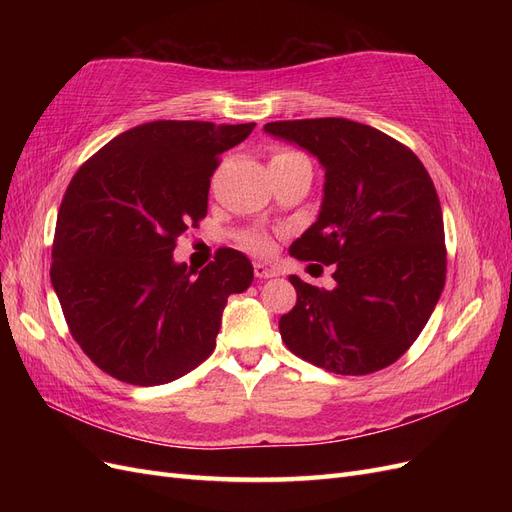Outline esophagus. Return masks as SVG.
Instances as JSON below:
<instances>
[{
	"mask_svg": "<svg viewBox=\"0 0 512 512\" xmlns=\"http://www.w3.org/2000/svg\"><path fill=\"white\" fill-rule=\"evenodd\" d=\"M254 275L258 277V280H269V277L277 275V269L271 267V265H265V262H256V265H254Z\"/></svg>",
	"mask_w": 512,
	"mask_h": 512,
	"instance_id": "esophagus-1",
	"label": "esophagus"
}]
</instances>
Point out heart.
Segmentation results:
<instances>
[{
  "label": "heart",
  "mask_w": 512,
  "mask_h": 512,
  "mask_svg": "<svg viewBox=\"0 0 512 512\" xmlns=\"http://www.w3.org/2000/svg\"><path fill=\"white\" fill-rule=\"evenodd\" d=\"M286 156H294V153L292 151H277L273 158H286ZM241 243L245 250H250L254 254H267L271 250V239L267 235H262V232H250V235L243 237Z\"/></svg>",
  "instance_id": "heart-1"
}]
</instances>
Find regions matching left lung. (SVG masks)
Masks as SVG:
<instances>
[{"label": "left lung", "mask_w": 512, "mask_h": 512, "mask_svg": "<svg viewBox=\"0 0 512 512\" xmlns=\"http://www.w3.org/2000/svg\"><path fill=\"white\" fill-rule=\"evenodd\" d=\"M324 168L318 220L290 245L335 265V288L290 275L280 318L292 354L342 376L389 367L421 335L446 280L442 207L423 162L389 134L342 117L267 123Z\"/></svg>", "instance_id": "left-lung-1"}]
</instances>
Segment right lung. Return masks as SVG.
Wrapping results in <instances>:
<instances>
[{
  "label": "right lung",
  "mask_w": 512,
  "mask_h": 512,
  "mask_svg": "<svg viewBox=\"0 0 512 512\" xmlns=\"http://www.w3.org/2000/svg\"><path fill=\"white\" fill-rule=\"evenodd\" d=\"M254 126L151 121L76 170L57 213L51 284L76 344L108 376L166 384L213 352L226 301L250 288L254 267L222 247L192 277L173 250L207 215L220 153Z\"/></svg>",
  "instance_id": "obj_1"
}]
</instances>
